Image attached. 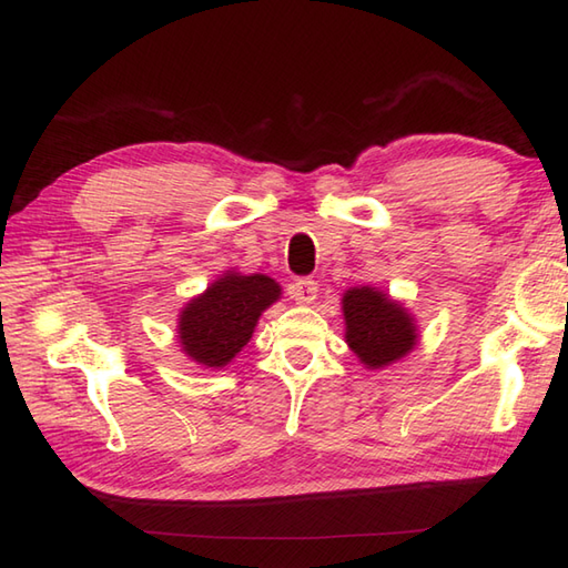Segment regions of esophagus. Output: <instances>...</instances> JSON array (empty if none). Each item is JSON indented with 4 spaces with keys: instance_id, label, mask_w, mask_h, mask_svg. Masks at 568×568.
<instances>
[{
    "instance_id": "34e87169",
    "label": "esophagus",
    "mask_w": 568,
    "mask_h": 568,
    "mask_svg": "<svg viewBox=\"0 0 568 568\" xmlns=\"http://www.w3.org/2000/svg\"><path fill=\"white\" fill-rule=\"evenodd\" d=\"M316 293H318V287H316V281H312V278H300L290 285V297L300 304H312L316 300Z\"/></svg>"
}]
</instances>
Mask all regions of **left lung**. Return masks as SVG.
I'll return each instance as SVG.
<instances>
[{"mask_svg":"<svg viewBox=\"0 0 568 568\" xmlns=\"http://www.w3.org/2000/svg\"><path fill=\"white\" fill-rule=\"evenodd\" d=\"M343 316L345 343L367 369L394 365L417 345L415 318L376 287L345 290Z\"/></svg>","mask_w":568,"mask_h":568,"instance_id":"1","label":"left lung"}]
</instances>
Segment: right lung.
<instances>
[{"label": "right lung", "instance_id": "obj_1", "mask_svg": "<svg viewBox=\"0 0 568 568\" xmlns=\"http://www.w3.org/2000/svg\"><path fill=\"white\" fill-rule=\"evenodd\" d=\"M278 297L281 285L264 273H225L182 310L178 326L182 353L201 367L230 365L250 343L261 312Z\"/></svg>", "mask_w": 568, "mask_h": 568}]
</instances>
